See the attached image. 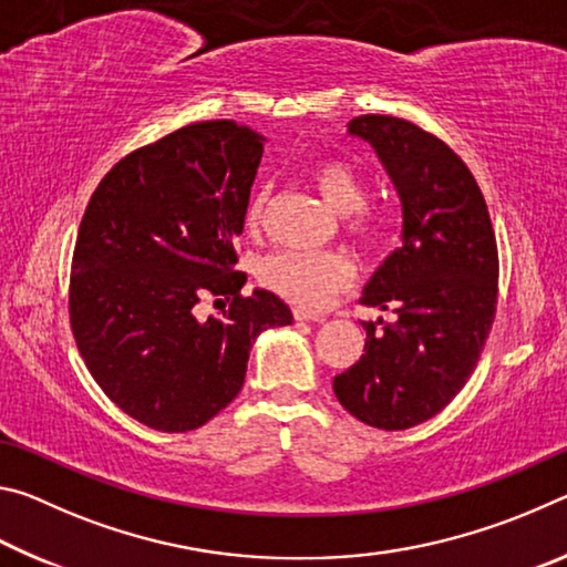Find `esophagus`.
I'll use <instances>...</instances> for the list:
<instances>
[{"label": "esophagus", "instance_id": "obj_1", "mask_svg": "<svg viewBox=\"0 0 567 567\" xmlns=\"http://www.w3.org/2000/svg\"><path fill=\"white\" fill-rule=\"evenodd\" d=\"M292 315H295V320H300V322H318V320H322L320 315L307 312V310H300V307H297V310H295Z\"/></svg>", "mask_w": 567, "mask_h": 567}]
</instances>
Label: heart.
<instances>
[{
	"mask_svg": "<svg viewBox=\"0 0 567 567\" xmlns=\"http://www.w3.org/2000/svg\"><path fill=\"white\" fill-rule=\"evenodd\" d=\"M312 182L320 197L338 215H348L344 227L348 233L368 239L375 235L378 223L364 205V182L358 169L342 159H324L312 169ZM267 205V192H257L247 207V225L257 227L262 223ZM354 280V265L350 257L340 252H287L270 255L260 265V282L302 310H322L332 302V297L348 290Z\"/></svg>",
	"mask_w": 567,
	"mask_h": 567,
	"instance_id": "heart-1",
	"label": "heart"
}]
</instances>
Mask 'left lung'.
<instances>
[{
    "instance_id": "obj_1",
    "label": "left lung",
    "mask_w": 567,
    "mask_h": 567,
    "mask_svg": "<svg viewBox=\"0 0 567 567\" xmlns=\"http://www.w3.org/2000/svg\"><path fill=\"white\" fill-rule=\"evenodd\" d=\"M348 132L370 142L402 205V243L360 297L398 318L362 322L364 354L332 390L364 425L408 430L473 375L497 307L495 233L473 172L435 134L388 114L354 117Z\"/></svg>"
}]
</instances>
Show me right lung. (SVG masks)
I'll return each instance as SVG.
<instances>
[{"instance_id": "right-lung-1", "label": "right lung", "mask_w": 567, "mask_h": 567, "mask_svg": "<svg viewBox=\"0 0 567 567\" xmlns=\"http://www.w3.org/2000/svg\"><path fill=\"white\" fill-rule=\"evenodd\" d=\"M262 134L197 122L130 152L94 189L76 235L70 322L114 405L159 433H187L243 390L249 350L292 312L267 290L239 295L237 265ZM230 305L196 318L203 296ZM223 302V300H217Z\"/></svg>"}]
</instances>
